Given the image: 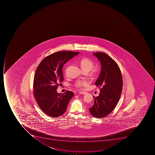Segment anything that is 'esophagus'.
Listing matches in <instances>:
<instances>
[{
	"label": "esophagus",
	"instance_id": "34e87169",
	"mask_svg": "<svg viewBox=\"0 0 155 155\" xmlns=\"http://www.w3.org/2000/svg\"><path fill=\"white\" fill-rule=\"evenodd\" d=\"M86 92H84V91H80L79 94H85Z\"/></svg>",
	"mask_w": 155,
	"mask_h": 155
}]
</instances>
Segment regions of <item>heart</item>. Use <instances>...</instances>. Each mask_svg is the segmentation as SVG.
Wrapping results in <instances>:
<instances>
[{"label":"heart","instance_id":"heart-1","mask_svg":"<svg viewBox=\"0 0 155 155\" xmlns=\"http://www.w3.org/2000/svg\"><path fill=\"white\" fill-rule=\"evenodd\" d=\"M79 64L81 65L82 70H88L90 71L94 67V62L89 58H83L79 61ZM86 83L85 81H78L75 83V86L77 88H81Z\"/></svg>","mask_w":155,"mask_h":155}]
</instances>
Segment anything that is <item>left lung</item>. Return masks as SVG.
<instances>
[{"mask_svg": "<svg viewBox=\"0 0 155 155\" xmlns=\"http://www.w3.org/2000/svg\"><path fill=\"white\" fill-rule=\"evenodd\" d=\"M93 55L97 58L102 66L95 83L101 88L99 96H93L94 102L89 111L94 117L101 118L110 114L116 107L122 93L123 79L118 65L109 55L103 52Z\"/></svg>", "mask_w": 155, "mask_h": 155, "instance_id": "1", "label": "left lung"}]
</instances>
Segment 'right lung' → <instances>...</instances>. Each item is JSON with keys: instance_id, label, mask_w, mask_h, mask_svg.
Here are the masks:
<instances>
[{"instance_id": "obj_1", "label": "right lung", "mask_w": 155, "mask_h": 155, "mask_svg": "<svg viewBox=\"0 0 155 155\" xmlns=\"http://www.w3.org/2000/svg\"><path fill=\"white\" fill-rule=\"evenodd\" d=\"M78 52L62 51L49 55L41 61L37 68L33 81V94L43 112L50 117H59L65 112L73 91L58 94L59 83L64 81L62 67Z\"/></svg>"}]
</instances>
